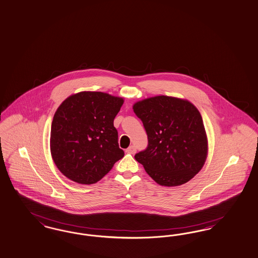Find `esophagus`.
<instances>
[{
    "label": "esophagus",
    "instance_id": "1",
    "mask_svg": "<svg viewBox=\"0 0 258 258\" xmlns=\"http://www.w3.org/2000/svg\"><path fill=\"white\" fill-rule=\"evenodd\" d=\"M126 152L127 153H132V154H134L135 152H136V148L134 147V146H131V147H128L127 149H126Z\"/></svg>",
    "mask_w": 258,
    "mask_h": 258
}]
</instances>
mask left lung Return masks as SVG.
Masks as SVG:
<instances>
[{
    "instance_id": "obj_1",
    "label": "left lung",
    "mask_w": 258,
    "mask_h": 258,
    "mask_svg": "<svg viewBox=\"0 0 258 258\" xmlns=\"http://www.w3.org/2000/svg\"><path fill=\"white\" fill-rule=\"evenodd\" d=\"M148 134L146 151L135 154L157 184L177 187L202 169L209 143L202 116L187 99L158 95L134 103Z\"/></svg>"
}]
</instances>
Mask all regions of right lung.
I'll return each mask as SVG.
<instances>
[{
  "label": "right lung",
  "mask_w": 258,
  "mask_h": 258,
  "mask_svg": "<svg viewBox=\"0 0 258 258\" xmlns=\"http://www.w3.org/2000/svg\"><path fill=\"white\" fill-rule=\"evenodd\" d=\"M123 104L124 98L101 91H81L62 101L51 124L50 152L66 177L97 183L124 157L113 125Z\"/></svg>",
  "instance_id": "add662e5"
}]
</instances>
